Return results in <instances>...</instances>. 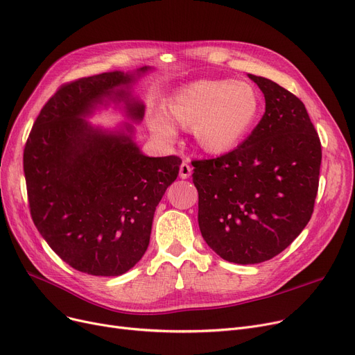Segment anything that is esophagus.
<instances>
[{
	"mask_svg": "<svg viewBox=\"0 0 355 355\" xmlns=\"http://www.w3.org/2000/svg\"><path fill=\"white\" fill-rule=\"evenodd\" d=\"M191 171H193L191 165L187 164V162H182V164L180 165V178H182V180L189 178V177L191 175Z\"/></svg>",
	"mask_w": 355,
	"mask_h": 355,
	"instance_id": "obj_1",
	"label": "esophagus"
}]
</instances>
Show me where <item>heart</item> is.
<instances>
[{
    "label": "heart",
    "instance_id": "obj_1",
    "mask_svg": "<svg viewBox=\"0 0 355 355\" xmlns=\"http://www.w3.org/2000/svg\"><path fill=\"white\" fill-rule=\"evenodd\" d=\"M166 119H153L151 128L165 139L175 126L194 128L197 145L211 155L227 154L252 130L260 112L257 92L246 82L202 79L175 90L165 102Z\"/></svg>",
    "mask_w": 355,
    "mask_h": 355
}]
</instances>
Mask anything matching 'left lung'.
I'll return each instance as SVG.
<instances>
[{
    "label": "left lung",
    "mask_w": 355,
    "mask_h": 355,
    "mask_svg": "<svg viewBox=\"0 0 355 355\" xmlns=\"http://www.w3.org/2000/svg\"><path fill=\"white\" fill-rule=\"evenodd\" d=\"M249 78L265 95L262 119L233 151L191 161L201 236L221 259L239 265L275 257L305 229L322 158L301 99L266 78Z\"/></svg>",
    "instance_id": "1"
}]
</instances>
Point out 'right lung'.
Instances as JSON below:
<instances>
[{"label": "right lung", "mask_w": 355, "mask_h": 355, "mask_svg": "<svg viewBox=\"0 0 355 355\" xmlns=\"http://www.w3.org/2000/svg\"><path fill=\"white\" fill-rule=\"evenodd\" d=\"M134 80V74L110 71L62 85L24 146L37 230L63 262L93 276H119L139 262L155 209L181 165L177 155L146 157L130 135L103 132L82 119L109 98L125 101L128 115L141 121L144 105L123 89Z\"/></svg>", "instance_id": "obj_1"}]
</instances>
